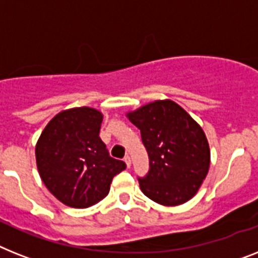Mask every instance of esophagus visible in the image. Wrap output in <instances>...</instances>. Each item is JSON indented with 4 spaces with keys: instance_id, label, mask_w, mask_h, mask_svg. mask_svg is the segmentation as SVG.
Wrapping results in <instances>:
<instances>
[{
    "instance_id": "34e87169",
    "label": "esophagus",
    "mask_w": 258,
    "mask_h": 258,
    "mask_svg": "<svg viewBox=\"0 0 258 258\" xmlns=\"http://www.w3.org/2000/svg\"><path fill=\"white\" fill-rule=\"evenodd\" d=\"M124 161H125V163H126L127 169H131V165H132L131 157H129V155H126V157H125V158H124Z\"/></svg>"
}]
</instances>
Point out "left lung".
<instances>
[{
  "label": "left lung",
  "instance_id": "left-lung-1",
  "mask_svg": "<svg viewBox=\"0 0 258 258\" xmlns=\"http://www.w3.org/2000/svg\"><path fill=\"white\" fill-rule=\"evenodd\" d=\"M141 131L150 169L140 178V188L153 202L166 207L195 197L210 170L211 152L202 126L171 100H155L127 112Z\"/></svg>",
  "mask_w": 258,
  "mask_h": 258
}]
</instances>
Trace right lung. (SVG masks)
Wrapping results in <instances>:
<instances>
[{
	"mask_svg": "<svg viewBox=\"0 0 258 258\" xmlns=\"http://www.w3.org/2000/svg\"><path fill=\"white\" fill-rule=\"evenodd\" d=\"M103 117L89 106L61 110L38 138L40 179L68 207L87 208L103 201L113 176L126 169L125 162L109 157L99 137Z\"/></svg>",
	"mask_w": 258,
	"mask_h": 258,
	"instance_id": "obj_1",
	"label": "right lung"
}]
</instances>
